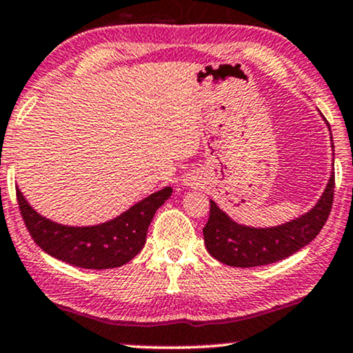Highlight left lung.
Returning a JSON list of instances; mask_svg holds the SVG:
<instances>
[{"label":"left lung","mask_w":353,"mask_h":353,"mask_svg":"<svg viewBox=\"0 0 353 353\" xmlns=\"http://www.w3.org/2000/svg\"><path fill=\"white\" fill-rule=\"evenodd\" d=\"M327 126L330 130L329 123ZM334 188L335 177L332 172L321 199L311 210L291 222L268 228L236 223L222 209H219L217 203L210 201L209 222L203 227L207 252L220 263L239 268L270 265L291 256L319 235L332 209Z\"/></svg>","instance_id":"8db88e82"}]
</instances>
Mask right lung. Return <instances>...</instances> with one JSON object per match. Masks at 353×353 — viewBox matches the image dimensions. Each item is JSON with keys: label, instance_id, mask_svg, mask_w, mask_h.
<instances>
[{"label": "right lung", "instance_id": "1", "mask_svg": "<svg viewBox=\"0 0 353 353\" xmlns=\"http://www.w3.org/2000/svg\"><path fill=\"white\" fill-rule=\"evenodd\" d=\"M171 194V188H164L108 222L69 227L37 214L16 188L21 215L37 246L57 260L87 270L118 268L133 260L146 243L148 227L156 210Z\"/></svg>", "mask_w": 353, "mask_h": 353}]
</instances>
